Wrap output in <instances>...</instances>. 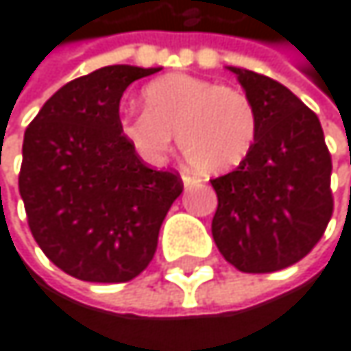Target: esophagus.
Masks as SVG:
<instances>
[{
    "mask_svg": "<svg viewBox=\"0 0 351 351\" xmlns=\"http://www.w3.org/2000/svg\"><path fill=\"white\" fill-rule=\"evenodd\" d=\"M181 179H183V185H185V187L197 185V183L202 181L199 177H195V174H189V172H183V174H181Z\"/></svg>",
    "mask_w": 351,
    "mask_h": 351,
    "instance_id": "34e87169",
    "label": "esophagus"
}]
</instances>
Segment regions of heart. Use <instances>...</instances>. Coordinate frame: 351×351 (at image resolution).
<instances>
[{
  "mask_svg": "<svg viewBox=\"0 0 351 351\" xmlns=\"http://www.w3.org/2000/svg\"><path fill=\"white\" fill-rule=\"evenodd\" d=\"M145 111L119 119V134L147 164H164L177 132L185 160L202 172L238 166L257 136V113L242 90L168 73L143 90Z\"/></svg>",
  "mask_w": 351,
  "mask_h": 351,
  "instance_id": "heart-1",
  "label": "heart"
}]
</instances>
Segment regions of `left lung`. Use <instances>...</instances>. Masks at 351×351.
Segmentation results:
<instances>
[{
	"mask_svg": "<svg viewBox=\"0 0 351 351\" xmlns=\"http://www.w3.org/2000/svg\"><path fill=\"white\" fill-rule=\"evenodd\" d=\"M257 136L240 166L213 179V238L244 274L285 269L312 250L332 215L330 154L318 115L280 82L240 66Z\"/></svg>",
	"mask_w": 351,
	"mask_h": 351,
	"instance_id": "left-lung-1",
	"label": "left lung"
}]
</instances>
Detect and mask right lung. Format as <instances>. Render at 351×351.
<instances>
[{
	"label": "right lung",
	"mask_w": 351,
	"mask_h": 351,
	"mask_svg": "<svg viewBox=\"0 0 351 351\" xmlns=\"http://www.w3.org/2000/svg\"><path fill=\"white\" fill-rule=\"evenodd\" d=\"M156 71L111 64L82 75L54 92L25 130L19 191L29 229L77 280L136 278L183 191L177 172L145 166L119 134L124 90Z\"/></svg>",
	"instance_id": "add662e5"
}]
</instances>
